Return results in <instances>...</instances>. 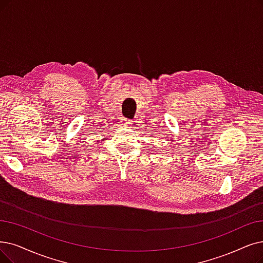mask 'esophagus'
Instances as JSON below:
<instances>
[{
    "mask_svg": "<svg viewBox=\"0 0 263 263\" xmlns=\"http://www.w3.org/2000/svg\"><path fill=\"white\" fill-rule=\"evenodd\" d=\"M135 122H136V121H134V120H126L125 124H127V125H130V126H133Z\"/></svg>",
    "mask_w": 263,
    "mask_h": 263,
    "instance_id": "esophagus-1",
    "label": "esophagus"
}]
</instances>
